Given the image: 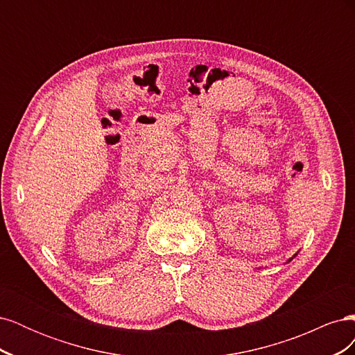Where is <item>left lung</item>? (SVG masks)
Listing matches in <instances>:
<instances>
[{
	"mask_svg": "<svg viewBox=\"0 0 355 355\" xmlns=\"http://www.w3.org/2000/svg\"><path fill=\"white\" fill-rule=\"evenodd\" d=\"M295 256H296V254H295ZM295 256H293V257H295ZM293 257H290V259H288L287 262H290V261H292V259H293Z\"/></svg>",
	"mask_w": 355,
	"mask_h": 355,
	"instance_id": "obj_1",
	"label": "left lung"
}]
</instances>
